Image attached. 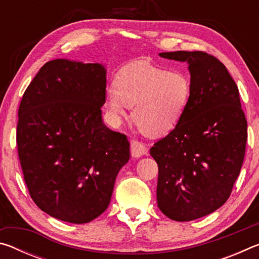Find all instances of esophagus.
I'll list each match as a JSON object with an SVG mask.
<instances>
[{
    "instance_id": "esophagus-1",
    "label": "esophagus",
    "mask_w": 259,
    "mask_h": 259,
    "mask_svg": "<svg viewBox=\"0 0 259 259\" xmlns=\"http://www.w3.org/2000/svg\"><path fill=\"white\" fill-rule=\"evenodd\" d=\"M130 147H131V155L134 157H140L147 154V151H148L147 147L144 145L143 143L138 142V140H131Z\"/></svg>"
}]
</instances>
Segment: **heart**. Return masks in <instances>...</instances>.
Listing matches in <instances>:
<instances>
[{"label": "heart", "mask_w": 259, "mask_h": 259, "mask_svg": "<svg viewBox=\"0 0 259 259\" xmlns=\"http://www.w3.org/2000/svg\"><path fill=\"white\" fill-rule=\"evenodd\" d=\"M191 97L192 83L186 73L139 61L119 72L105 105L114 124L128 119L133 107V120L140 131L161 137L179 124Z\"/></svg>", "instance_id": "heart-1"}]
</instances>
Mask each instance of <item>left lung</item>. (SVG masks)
<instances>
[{
    "label": "left lung",
    "mask_w": 259,
    "mask_h": 259,
    "mask_svg": "<svg viewBox=\"0 0 259 259\" xmlns=\"http://www.w3.org/2000/svg\"><path fill=\"white\" fill-rule=\"evenodd\" d=\"M186 61L192 97L182 121L151 148L159 166L156 199L166 217L190 222L224 204L243 163L247 120L224 64L203 51L161 52Z\"/></svg>",
    "instance_id": "8db88e82"
}]
</instances>
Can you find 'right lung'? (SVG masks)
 <instances>
[{
	"label": "right lung",
	"mask_w": 259,
	"mask_h": 259,
	"mask_svg": "<svg viewBox=\"0 0 259 259\" xmlns=\"http://www.w3.org/2000/svg\"><path fill=\"white\" fill-rule=\"evenodd\" d=\"M106 69L55 59L26 89L17 147L35 204L60 221L84 224L107 209L120 169L130 159L123 134L102 119Z\"/></svg>",
	"instance_id": "1"
}]
</instances>
